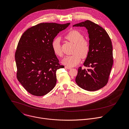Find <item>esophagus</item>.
<instances>
[{"mask_svg":"<svg viewBox=\"0 0 129 129\" xmlns=\"http://www.w3.org/2000/svg\"><path fill=\"white\" fill-rule=\"evenodd\" d=\"M65 68H66V69H71V67H68V66H65Z\"/></svg>","mask_w":129,"mask_h":129,"instance_id":"1","label":"esophagus"}]
</instances>
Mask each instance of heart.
<instances>
[{
	"label": "heart",
	"instance_id": "heart-1",
	"mask_svg": "<svg viewBox=\"0 0 129 129\" xmlns=\"http://www.w3.org/2000/svg\"><path fill=\"white\" fill-rule=\"evenodd\" d=\"M65 38L74 44L72 52L73 54L65 56L62 62L69 67H73L80 62L81 57L84 59L88 57L90 49V43L87 40L84 39V36L80 32L76 30L68 32L66 34ZM52 48L55 55L59 57L62 56L60 37H58L53 39Z\"/></svg>",
	"mask_w": 129,
	"mask_h": 129
}]
</instances>
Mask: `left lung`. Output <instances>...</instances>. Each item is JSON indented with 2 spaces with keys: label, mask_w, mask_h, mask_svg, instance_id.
Masks as SVG:
<instances>
[{
  "label": "left lung",
  "mask_w": 129,
  "mask_h": 129,
  "mask_svg": "<svg viewBox=\"0 0 129 129\" xmlns=\"http://www.w3.org/2000/svg\"><path fill=\"white\" fill-rule=\"evenodd\" d=\"M73 27H84L88 30L90 49L83 65L90 69H78L75 81L79 87L95 91L107 84L113 65L112 46L106 31L91 21L75 24Z\"/></svg>",
  "instance_id": "left-lung-1"
}]
</instances>
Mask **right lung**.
I'll return each instance as SVG.
<instances>
[{"label":"right lung","mask_w":129,"mask_h":129,"mask_svg":"<svg viewBox=\"0 0 129 129\" xmlns=\"http://www.w3.org/2000/svg\"><path fill=\"white\" fill-rule=\"evenodd\" d=\"M69 25L40 23L28 29L21 37L15 53L17 77L30 94L42 96L55 87L56 71L64 66L59 63L52 42Z\"/></svg>","instance_id":"add662e5"}]
</instances>
